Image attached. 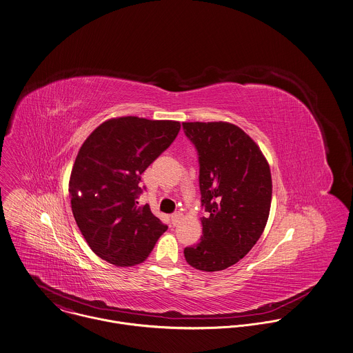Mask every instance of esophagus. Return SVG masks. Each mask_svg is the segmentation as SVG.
<instances>
[{
  "mask_svg": "<svg viewBox=\"0 0 353 353\" xmlns=\"http://www.w3.org/2000/svg\"><path fill=\"white\" fill-rule=\"evenodd\" d=\"M170 221H172V225H179L180 221H181V214L180 212H174L172 216H170Z\"/></svg>",
  "mask_w": 353,
  "mask_h": 353,
  "instance_id": "obj_1",
  "label": "esophagus"
}]
</instances>
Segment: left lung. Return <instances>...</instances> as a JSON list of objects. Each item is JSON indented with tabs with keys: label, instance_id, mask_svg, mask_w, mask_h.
<instances>
[{
	"label": "left lung",
	"instance_id": "1",
	"mask_svg": "<svg viewBox=\"0 0 353 353\" xmlns=\"http://www.w3.org/2000/svg\"><path fill=\"white\" fill-rule=\"evenodd\" d=\"M199 156L200 242L184 249L187 263L215 272L238 263L263 234L271 210L272 179L256 142L228 121L183 123Z\"/></svg>",
	"mask_w": 353,
	"mask_h": 353
}]
</instances>
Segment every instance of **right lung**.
<instances>
[{
    "label": "right lung",
    "instance_id": "1",
    "mask_svg": "<svg viewBox=\"0 0 353 353\" xmlns=\"http://www.w3.org/2000/svg\"><path fill=\"white\" fill-rule=\"evenodd\" d=\"M180 123L110 119L82 143L69 181L72 211L90 249L117 267L143 263L168 229L139 205L141 174L176 139Z\"/></svg>",
    "mask_w": 353,
    "mask_h": 353
}]
</instances>
